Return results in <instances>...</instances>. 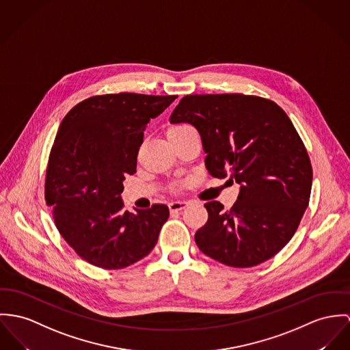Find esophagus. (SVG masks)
<instances>
[{"mask_svg": "<svg viewBox=\"0 0 350 350\" xmlns=\"http://www.w3.org/2000/svg\"><path fill=\"white\" fill-rule=\"evenodd\" d=\"M188 206L187 201H173L169 204V209L170 212H177V211H183Z\"/></svg>", "mask_w": 350, "mask_h": 350, "instance_id": "34e87169", "label": "esophagus"}]
</instances>
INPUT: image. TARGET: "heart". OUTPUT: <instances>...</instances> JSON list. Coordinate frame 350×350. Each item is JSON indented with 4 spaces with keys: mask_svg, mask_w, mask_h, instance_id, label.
Segmentation results:
<instances>
[{
    "mask_svg": "<svg viewBox=\"0 0 350 350\" xmlns=\"http://www.w3.org/2000/svg\"><path fill=\"white\" fill-rule=\"evenodd\" d=\"M183 128H187V125H178V126H173V128H170V129H169V132H167V133H172V132H174V131H178V129H183Z\"/></svg>",
    "mask_w": 350,
    "mask_h": 350,
    "instance_id": "1",
    "label": "heart"
}]
</instances>
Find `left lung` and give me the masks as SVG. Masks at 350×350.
Wrapping results in <instances>:
<instances>
[{"instance_id":"obj_1","label":"left lung","mask_w":350,"mask_h":350,"mask_svg":"<svg viewBox=\"0 0 350 350\" xmlns=\"http://www.w3.org/2000/svg\"><path fill=\"white\" fill-rule=\"evenodd\" d=\"M202 139L205 166L240 184L234 205L205 204L208 221L194 240L215 261L250 268L275 256L308 208L312 165L288 114L275 103L240 93L185 96L170 116Z\"/></svg>"}]
</instances>
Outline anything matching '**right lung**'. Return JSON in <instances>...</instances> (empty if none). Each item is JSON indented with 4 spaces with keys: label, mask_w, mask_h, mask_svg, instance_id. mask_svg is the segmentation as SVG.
<instances>
[{
    "label": "right lung",
    "mask_w": 350,
    "mask_h": 350,
    "mask_svg": "<svg viewBox=\"0 0 350 350\" xmlns=\"http://www.w3.org/2000/svg\"><path fill=\"white\" fill-rule=\"evenodd\" d=\"M176 98L93 96L62 120L46 167L45 200L59 234L89 264L122 269L157 243L169 208L154 204L129 213L121 198L122 181L135 173L148 122Z\"/></svg>",
    "instance_id": "right-lung-1"
}]
</instances>
